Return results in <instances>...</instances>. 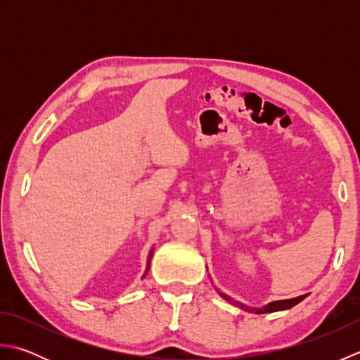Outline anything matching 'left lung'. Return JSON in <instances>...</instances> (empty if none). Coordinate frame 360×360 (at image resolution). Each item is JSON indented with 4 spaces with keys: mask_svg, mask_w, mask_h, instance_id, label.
I'll list each match as a JSON object with an SVG mask.
<instances>
[{
    "mask_svg": "<svg viewBox=\"0 0 360 360\" xmlns=\"http://www.w3.org/2000/svg\"><path fill=\"white\" fill-rule=\"evenodd\" d=\"M221 297L223 298H226V300L229 302V303H232V304H235V307H238V308H241V309H246V311H250V312H258V314H264V312H275V311H283V309H289V308H292V307H295L297 303H300L304 297L307 295H300V297H295V298H289V300H278V302H272V303H269L267 304V307H264V308H262V309H254V308H249V307H244L243 303H240V302H235V300H232L231 297H227L226 294H219Z\"/></svg>",
    "mask_w": 360,
    "mask_h": 360,
    "instance_id": "obj_1",
    "label": "left lung"
}]
</instances>
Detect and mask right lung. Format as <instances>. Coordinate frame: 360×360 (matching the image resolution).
Instances as JSON below:
<instances>
[{"mask_svg":"<svg viewBox=\"0 0 360 360\" xmlns=\"http://www.w3.org/2000/svg\"><path fill=\"white\" fill-rule=\"evenodd\" d=\"M151 257H153V250L150 252V255H148V263H147V271H145V274H147L148 272V269H150V262H151ZM143 274V275H145Z\"/></svg>","mask_w":360,"mask_h":360,"instance_id":"1","label":"right lung"}]
</instances>
